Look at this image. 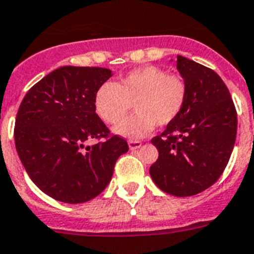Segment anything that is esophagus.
<instances>
[{"mask_svg":"<svg viewBox=\"0 0 254 254\" xmlns=\"http://www.w3.org/2000/svg\"><path fill=\"white\" fill-rule=\"evenodd\" d=\"M141 146H142V143L139 142V141H128V147L131 151L138 150Z\"/></svg>","mask_w":254,"mask_h":254,"instance_id":"34e87169","label":"esophagus"}]
</instances>
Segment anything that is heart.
<instances>
[{"mask_svg":"<svg viewBox=\"0 0 254 254\" xmlns=\"http://www.w3.org/2000/svg\"><path fill=\"white\" fill-rule=\"evenodd\" d=\"M186 102L185 81L153 65L129 71L116 84L104 83L94 94L95 113L109 125L118 123L134 104L136 113L113 128L118 136L141 138L173 122Z\"/></svg>","mask_w":254,"mask_h":254,"instance_id":"heart-1","label":"heart"}]
</instances>
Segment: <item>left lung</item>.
I'll list each match as a JSON object with an SVG mask.
<instances>
[{"label": "left lung", "mask_w": 254, "mask_h": 254, "mask_svg": "<svg viewBox=\"0 0 254 254\" xmlns=\"http://www.w3.org/2000/svg\"><path fill=\"white\" fill-rule=\"evenodd\" d=\"M186 84L180 115L151 139L159 159L150 167L153 183L174 196L210 188L224 171L237 136V112L227 85L211 69L178 55Z\"/></svg>", "instance_id": "left-lung-1"}]
</instances>
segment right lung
I'll return each instance as SVG.
<instances>
[{
	"instance_id": "right-lung-1",
	"label": "right lung",
	"mask_w": 254,
	"mask_h": 254,
	"mask_svg": "<svg viewBox=\"0 0 254 254\" xmlns=\"http://www.w3.org/2000/svg\"><path fill=\"white\" fill-rule=\"evenodd\" d=\"M113 75L97 66H62L37 81L21 102L15 123L18 157L32 183L58 201L79 204L101 194L117 159L128 151L94 109V94Z\"/></svg>"
}]
</instances>
